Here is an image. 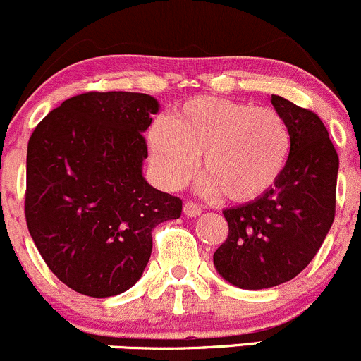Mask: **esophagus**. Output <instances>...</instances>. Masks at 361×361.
<instances>
[{
    "label": "esophagus",
    "mask_w": 361,
    "mask_h": 361,
    "mask_svg": "<svg viewBox=\"0 0 361 361\" xmlns=\"http://www.w3.org/2000/svg\"><path fill=\"white\" fill-rule=\"evenodd\" d=\"M183 213L187 214V216H190V218H194V216H199V214L202 213V207L199 206V204H195V202H185L183 204Z\"/></svg>",
    "instance_id": "1"
}]
</instances>
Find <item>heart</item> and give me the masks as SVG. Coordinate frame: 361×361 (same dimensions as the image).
I'll use <instances>...</instances> for the list:
<instances>
[{"label": "heart", "mask_w": 361, "mask_h": 361, "mask_svg": "<svg viewBox=\"0 0 361 361\" xmlns=\"http://www.w3.org/2000/svg\"><path fill=\"white\" fill-rule=\"evenodd\" d=\"M155 176L180 188L197 169L202 190L227 201L250 202L267 194L285 173L292 150L288 123L271 108L224 97H194L147 134Z\"/></svg>", "instance_id": "heart-1"}]
</instances>
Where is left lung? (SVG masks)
<instances>
[{
    "instance_id": "obj_1",
    "label": "left lung",
    "mask_w": 361,
    "mask_h": 361,
    "mask_svg": "<svg viewBox=\"0 0 361 361\" xmlns=\"http://www.w3.org/2000/svg\"><path fill=\"white\" fill-rule=\"evenodd\" d=\"M274 110L288 123L292 150L278 183L224 211L228 235L213 255L218 274L243 290H264L300 274L322 248L336 216L338 157L316 113L281 96Z\"/></svg>"
}]
</instances>
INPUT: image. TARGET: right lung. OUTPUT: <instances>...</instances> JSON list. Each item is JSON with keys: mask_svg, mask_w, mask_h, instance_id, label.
Here are the masks:
<instances>
[{"mask_svg": "<svg viewBox=\"0 0 361 361\" xmlns=\"http://www.w3.org/2000/svg\"><path fill=\"white\" fill-rule=\"evenodd\" d=\"M159 108L148 94H80L29 137V234L75 292L96 298L127 292L150 260L154 227L180 218L181 199L143 176V133Z\"/></svg>", "mask_w": 361, "mask_h": 361, "instance_id": "obj_1", "label": "right lung"}]
</instances>
